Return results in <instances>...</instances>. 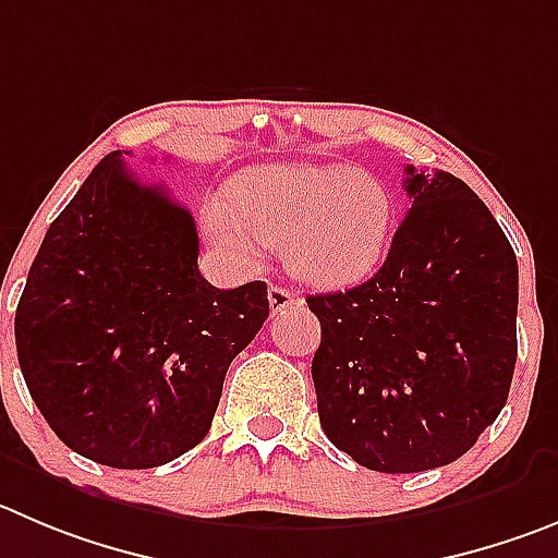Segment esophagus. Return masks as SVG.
<instances>
[{"label":"esophagus","mask_w":558,"mask_h":558,"mask_svg":"<svg viewBox=\"0 0 558 558\" xmlns=\"http://www.w3.org/2000/svg\"><path fill=\"white\" fill-rule=\"evenodd\" d=\"M267 296H269V311H272V314H283L286 308L303 305V296L296 294V291L286 289V286H280V283L269 286Z\"/></svg>","instance_id":"esophagus-1"}]
</instances>
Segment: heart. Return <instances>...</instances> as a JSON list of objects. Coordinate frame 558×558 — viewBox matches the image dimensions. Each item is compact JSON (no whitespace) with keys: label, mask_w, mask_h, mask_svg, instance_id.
I'll use <instances>...</instances> for the list:
<instances>
[{"label":"heart","mask_w":558,"mask_h":558,"mask_svg":"<svg viewBox=\"0 0 558 558\" xmlns=\"http://www.w3.org/2000/svg\"><path fill=\"white\" fill-rule=\"evenodd\" d=\"M397 203L377 175L347 165H267L206 203V236L250 264L283 242L286 262L311 283L366 278L388 250Z\"/></svg>","instance_id":"b5f03b06"}]
</instances>
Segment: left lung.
Masks as SVG:
<instances>
[{
	"mask_svg": "<svg viewBox=\"0 0 558 558\" xmlns=\"http://www.w3.org/2000/svg\"><path fill=\"white\" fill-rule=\"evenodd\" d=\"M410 211L366 283L311 294V374L325 435L357 465L460 460L507 404L518 361V258L457 175L408 168Z\"/></svg>",
	"mask_w": 558,
	"mask_h": 558,
	"instance_id": "left-lung-1",
	"label": "left lung"
}]
</instances>
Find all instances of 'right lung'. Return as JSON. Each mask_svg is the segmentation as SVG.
Instances as JSON below:
<instances>
[{
  "label": "right lung",
  "mask_w": 558,
  "mask_h": 558,
  "mask_svg": "<svg viewBox=\"0 0 558 558\" xmlns=\"http://www.w3.org/2000/svg\"><path fill=\"white\" fill-rule=\"evenodd\" d=\"M195 220L121 150L98 161L46 231L15 308L29 397L68 449L156 468L195 449L222 379L269 316L267 283L215 289Z\"/></svg>",
  "instance_id": "right-lung-1"
}]
</instances>
